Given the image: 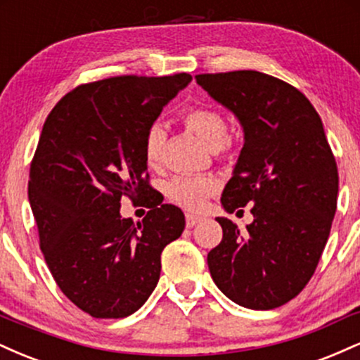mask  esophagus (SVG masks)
<instances>
[{
  "instance_id": "1",
  "label": "esophagus",
  "mask_w": 360,
  "mask_h": 360,
  "mask_svg": "<svg viewBox=\"0 0 360 360\" xmlns=\"http://www.w3.org/2000/svg\"><path fill=\"white\" fill-rule=\"evenodd\" d=\"M200 221H201V217H198V214H193V213L186 214V226H188V229H193V226Z\"/></svg>"
}]
</instances>
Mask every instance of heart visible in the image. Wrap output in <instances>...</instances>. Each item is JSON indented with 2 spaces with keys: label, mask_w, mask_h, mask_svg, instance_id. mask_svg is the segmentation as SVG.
<instances>
[{
  "label": "heart",
  "mask_w": 360,
  "mask_h": 360,
  "mask_svg": "<svg viewBox=\"0 0 360 360\" xmlns=\"http://www.w3.org/2000/svg\"><path fill=\"white\" fill-rule=\"evenodd\" d=\"M183 123L206 147L221 152L229 148V123L217 108L196 105L183 113ZM166 131L160 125H152L143 139V159L148 167H155L160 160ZM218 191V181L212 176H176L166 186L167 198L186 210H203L210 198Z\"/></svg>",
  "instance_id": "obj_1"
}]
</instances>
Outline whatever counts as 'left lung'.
Wrapping results in <instances>:
<instances>
[{
  "label": "left lung",
  "mask_w": 360,
  "mask_h": 360,
  "mask_svg": "<svg viewBox=\"0 0 360 360\" xmlns=\"http://www.w3.org/2000/svg\"><path fill=\"white\" fill-rule=\"evenodd\" d=\"M196 82L243 128L223 208L254 205L247 232L217 218L223 238L208 254L210 272L240 307L278 308L311 279L337 212L338 171L323 123L301 91L264 72L198 74Z\"/></svg>",
  "instance_id": "obj_1"
}]
</instances>
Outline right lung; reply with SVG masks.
<instances>
[{
	"label": "right lung",
	"mask_w": 360,
	"mask_h": 360,
	"mask_svg": "<svg viewBox=\"0 0 360 360\" xmlns=\"http://www.w3.org/2000/svg\"><path fill=\"white\" fill-rule=\"evenodd\" d=\"M189 74L117 76L69 91L45 120L30 164L28 200L57 286L94 318H125L146 303L160 254L184 214L148 184L143 139ZM123 195L150 207L142 222L119 214Z\"/></svg>",
	"instance_id": "right-lung-1"
}]
</instances>
